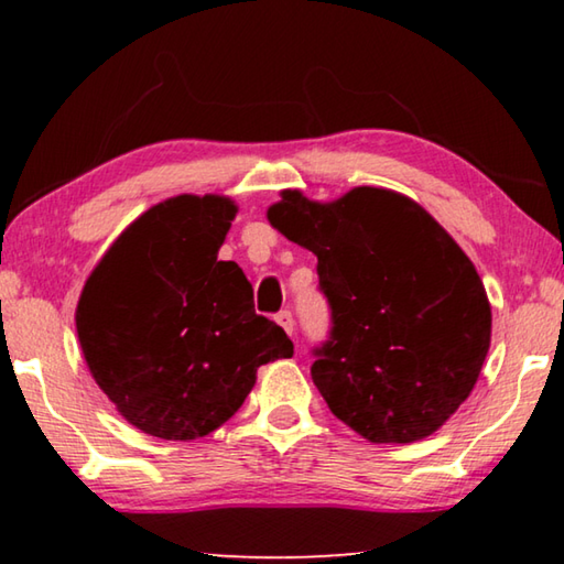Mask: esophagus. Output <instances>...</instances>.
Instances as JSON below:
<instances>
[{"label": "esophagus", "instance_id": "34e87169", "mask_svg": "<svg viewBox=\"0 0 564 564\" xmlns=\"http://www.w3.org/2000/svg\"><path fill=\"white\" fill-rule=\"evenodd\" d=\"M275 323H279V326L291 336V333H293V316H291V311H281L279 316H275Z\"/></svg>", "mask_w": 564, "mask_h": 564}]
</instances>
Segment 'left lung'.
Masks as SVG:
<instances>
[{
    "label": "left lung",
    "instance_id": "8db88e82",
    "mask_svg": "<svg viewBox=\"0 0 564 564\" xmlns=\"http://www.w3.org/2000/svg\"><path fill=\"white\" fill-rule=\"evenodd\" d=\"M269 221L318 256L333 326L311 376L330 413L370 443L433 435L490 348V301L463 248L413 198L373 186L330 204L283 191Z\"/></svg>",
    "mask_w": 564,
    "mask_h": 564
}]
</instances>
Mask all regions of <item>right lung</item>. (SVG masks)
I'll use <instances>...</instances> for the list:
<instances>
[{"instance_id": "right-lung-1", "label": "right lung", "mask_w": 564, "mask_h": 564, "mask_svg": "<svg viewBox=\"0 0 564 564\" xmlns=\"http://www.w3.org/2000/svg\"><path fill=\"white\" fill-rule=\"evenodd\" d=\"M236 204L174 196L141 214L84 283L76 333L97 386L161 441H196L243 405L263 362L291 358L251 283L218 261Z\"/></svg>"}]
</instances>
